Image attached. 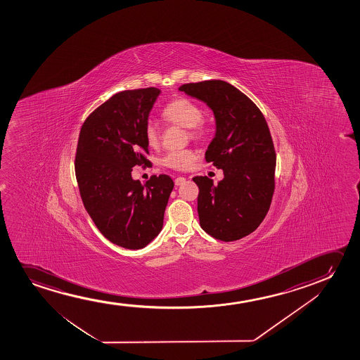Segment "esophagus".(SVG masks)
<instances>
[{
    "label": "esophagus",
    "instance_id": "1",
    "mask_svg": "<svg viewBox=\"0 0 360 360\" xmlns=\"http://www.w3.org/2000/svg\"><path fill=\"white\" fill-rule=\"evenodd\" d=\"M184 182H186V178L184 177H177L174 179V184L176 186H182Z\"/></svg>",
    "mask_w": 360,
    "mask_h": 360
}]
</instances>
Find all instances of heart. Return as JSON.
Masks as SVG:
<instances>
[{"label":"heart","instance_id":"1","mask_svg":"<svg viewBox=\"0 0 360 360\" xmlns=\"http://www.w3.org/2000/svg\"><path fill=\"white\" fill-rule=\"evenodd\" d=\"M162 117L168 124L187 129L188 136L193 141H202L209 133L207 122L202 118V108L192 99L184 98V97L173 99L163 107ZM143 135L148 148H158L160 146L161 135L156 124H146ZM194 160H195L194 151L186 148L181 151H171L166 153L161 160V165L165 167L183 171L191 167Z\"/></svg>","mask_w":360,"mask_h":360}]
</instances>
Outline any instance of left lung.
Wrapping results in <instances>:
<instances>
[{
    "label": "left lung",
    "instance_id": "obj_1",
    "mask_svg": "<svg viewBox=\"0 0 360 360\" xmlns=\"http://www.w3.org/2000/svg\"><path fill=\"white\" fill-rule=\"evenodd\" d=\"M179 91L205 102L217 119L205 160L221 168L224 179L214 184L207 176L193 178L200 226L217 240L236 241L261 225L276 188V150L266 118L246 94L221 79L182 84Z\"/></svg>",
    "mask_w": 360,
    "mask_h": 360
}]
</instances>
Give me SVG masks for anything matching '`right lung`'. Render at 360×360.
<instances>
[{
    "label": "right lung",
    "mask_w": 360,
    "mask_h": 360,
    "mask_svg": "<svg viewBox=\"0 0 360 360\" xmlns=\"http://www.w3.org/2000/svg\"><path fill=\"white\" fill-rule=\"evenodd\" d=\"M156 87L112 96L82 124L75 173L84 209L101 233L117 246L140 250L162 230L172 178L134 181V166H150L145 127L160 94Z\"/></svg>",
    "instance_id": "right-lung-1"
}]
</instances>
